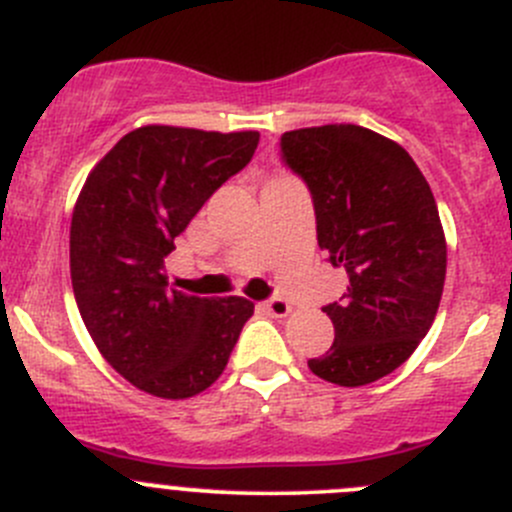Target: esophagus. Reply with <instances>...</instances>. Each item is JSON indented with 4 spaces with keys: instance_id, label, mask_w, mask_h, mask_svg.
Segmentation results:
<instances>
[{
    "instance_id": "1",
    "label": "esophagus",
    "mask_w": 512,
    "mask_h": 512,
    "mask_svg": "<svg viewBox=\"0 0 512 512\" xmlns=\"http://www.w3.org/2000/svg\"><path fill=\"white\" fill-rule=\"evenodd\" d=\"M265 309L272 314V317L285 319L289 317V312H292V304H289L285 297H272L265 302Z\"/></svg>"
}]
</instances>
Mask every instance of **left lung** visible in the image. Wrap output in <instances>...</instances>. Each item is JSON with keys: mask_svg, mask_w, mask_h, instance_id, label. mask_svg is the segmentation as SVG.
<instances>
[{"mask_svg": "<svg viewBox=\"0 0 512 512\" xmlns=\"http://www.w3.org/2000/svg\"><path fill=\"white\" fill-rule=\"evenodd\" d=\"M282 158L307 183L317 242L349 277L329 352L309 369L337 386H364L399 369L436 319L446 282V235L436 198L396 141L354 123L297 128Z\"/></svg>", "mask_w": 512, "mask_h": 512, "instance_id": "8db88e82", "label": "left lung"}]
</instances>
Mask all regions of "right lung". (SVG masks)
<instances>
[{"instance_id": "obj_1", "label": "right lung", "mask_w": 512, "mask_h": 512, "mask_svg": "<svg viewBox=\"0 0 512 512\" xmlns=\"http://www.w3.org/2000/svg\"><path fill=\"white\" fill-rule=\"evenodd\" d=\"M257 141V131L141 126L98 160L76 198L69 252L81 319L103 359L158 399L215 384L255 312L245 297L168 287L163 262Z\"/></svg>"}]
</instances>
